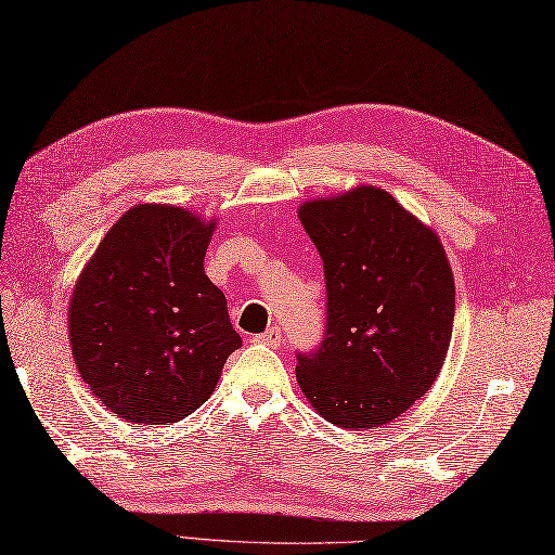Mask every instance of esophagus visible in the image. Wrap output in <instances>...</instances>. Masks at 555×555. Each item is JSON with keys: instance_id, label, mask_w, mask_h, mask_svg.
Listing matches in <instances>:
<instances>
[{"instance_id": "34e87169", "label": "esophagus", "mask_w": 555, "mask_h": 555, "mask_svg": "<svg viewBox=\"0 0 555 555\" xmlns=\"http://www.w3.org/2000/svg\"><path fill=\"white\" fill-rule=\"evenodd\" d=\"M280 340H282V333L278 326H271L268 331L255 335V343H261V345H268V347H280Z\"/></svg>"}]
</instances>
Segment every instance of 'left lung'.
Masks as SVG:
<instances>
[{"mask_svg":"<svg viewBox=\"0 0 555 555\" xmlns=\"http://www.w3.org/2000/svg\"><path fill=\"white\" fill-rule=\"evenodd\" d=\"M298 217L324 261L326 328L296 354V379L335 426L389 424L447 359L456 292L444 247L377 188L310 201Z\"/></svg>","mask_w":555,"mask_h":555,"instance_id":"left-lung-1","label":"left lung"}]
</instances>
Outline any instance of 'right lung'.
<instances>
[{"instance_id": "add662e5", "label": "right lung", "mask_w": 555, "mask_h": 555, "mask_svg": "<svg viewBox=\"0 0 555 555\" xmlns=\"http://www.w3.org/2000/svg\"><path fill=\"white\" fill-rule=\"evenodd\" d=\"M215 222L173 206H137L113 224L69 306L78 373L133 424H176L212 393L231 351L227 296L204 271Z\"/></svg>"}]
</instances>
